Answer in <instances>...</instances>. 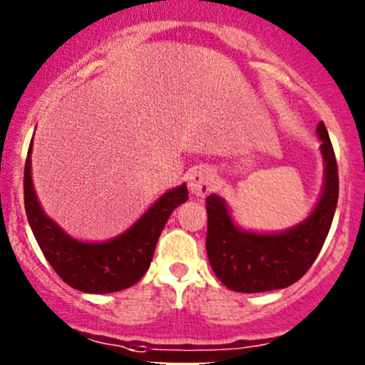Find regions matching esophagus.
Instances as JSON below:
<instances>
[{"label":"esophagus","instance_id":"obj_1","mask_svg":"<svg viewBox=\"0 0 365 365\" xmlns=\"http://www.w3.org/2000/svg\"><path fill=\"white\" fill-rule=\"evenodd\" d=\"M215 183V175L210 168H196L189 175V190L197 197H205L210 194Z\"/></svg>","mask_w":365,"mask_h":365}]
</instances>
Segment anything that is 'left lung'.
I'll list each match as a JSON object with an SVG mask.
<instances>
[{"label":"left lung","instance_id":"1","mask_svg":"<svg viewBox=\"0 0 365 365\" xmlns=\"http://www.w3.org/2000/svg\"><path fill=\"white\" fill-rule=\"evenodd\" d=\"M318 138L325 164L322 196L307 219L279 233H257L237 226L227 203L217 194L206 197V252L217 279L233 292L261 293L297 282L311 268L332 226L339 196V176L332 143L323 121Z\"/></svg>","mask_w":365,"mask_h":365}]
</instances>
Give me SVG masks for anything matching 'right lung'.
Here are the masks:
<instances>
[{"mask_svg":"<svg viewBox=\"0 0 365 365\" xmlns=\"http://www.w3.org/2000/svg\"><path fill=\"white\" fill-rule=\"evenodd\" d=\"M31 148L24 165V208L33 235L58 275L84 293H114L130 288L152 263L157 240L173 210L189 200L187 185L165 190L128 230L106 242H83L65 233L38 203L31 180Z\"/></svg>","mask_w":365,"mask_h":365,"instance_id":"obj_1","label":"right lung"}]
</instances>
